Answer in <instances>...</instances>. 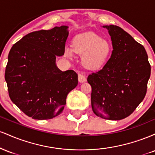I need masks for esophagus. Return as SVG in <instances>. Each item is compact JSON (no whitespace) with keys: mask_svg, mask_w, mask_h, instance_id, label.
<instances>
[{"mask_svg":"<svg viewBox=\"0 0 155 155\" xmlns=\"http://www.w3.org/2000/svg\"><path fill=\"white\" fill-rule=\"evenodd\" d=\"M78 80H79V81L80 83L85 82V81H87L86 76H85L84 75H83L82 74H79V75H78Z\"/></svg>","mask_w":155,"mask_h":155,"instance_id":"1","label":"esophagus"}]
</instances>
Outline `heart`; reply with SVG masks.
I'll use <instances>...</instances> for the list:
<instances>
[{
  "mask_svg": "<svg viewBox=\"0 0 155 155\" xmlns=\"http://www.w3.org/2000/svg\"><path fill=\"white\" fill-rule=\"evenodd\" d=\"M74 51L82 56V63L90 69L102 67L106 63L111 48L107 41L92 33H84L76 35L73 41L72 47L66 46L64 54L67 58H73Z\"/></svg>",
  "mask_w": 155,
  "mask_h": 155,
  "instance_id": "b5f03b06",
  "label": "heart"
}]
</instances>
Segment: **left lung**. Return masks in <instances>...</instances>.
<instances>
[{"mask_svg":"<svg viewBox=\"0 0 155 155\" xmlns=\"http://www.w3.org/2000/svg\"><path fill=\"white\" fill-rule=\"evenodd\" d=\"M113 51L102 69L87 77L91 85L92 111L101 118H126L144 98L151 65L144 47L117 25H104Z\"/></svg>","mask_w":155,"mask_h":155,"instance_id":"8db88e82","label":"left lung"}]
</instances>
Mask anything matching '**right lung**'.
Listing matches in <instances>:
<instances>
[{"label": "right lung", "mask_w": 155, "mask_h": 155, "mask_svg": "<svg viewBox=\"0 0 155 155\" xmlns=\"http://www.w3.org/2000/svg\"><path fill=\"white\" fill-rule=\"evenodd\" d=\"M68 27H54L25 35L8 53L5 80L12 102L34 120H49L62 113L68 94L77 86L73 70L61 71L57 56L65 51Z\"/></svg>", "instance_id": "right-lung-1"}]
</instances>
